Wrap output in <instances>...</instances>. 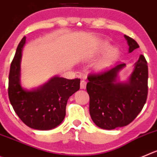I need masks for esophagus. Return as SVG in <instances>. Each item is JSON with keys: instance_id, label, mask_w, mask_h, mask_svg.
<instances>
[{"instance_id": "34e87169", "label": "esophagus", "mask_w": 157, "mask_h": 157, "mask_svg": "<svg viewBox=\"0 0 157 157\" xmlns=\"http://www.w3.org/2000/svg\"><path fill=\"white\" fill-rule=\"evenodd\" d=\"M80 87L82 89H85L86 88V82L85 80H82L80 82Z\"/></svg>"}]
</instances>
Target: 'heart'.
<instances>
[{
  "mask_svg": "<svg viewBox=\"0 0 157 157\" xmlns=\"http://www.w3.org/2000/svg\"><path fill=\"white\" fill-rule=\"evenodd\" d=\"M109 47V44L107 42H102L98 46V52H102L106 50ZM119 57V51L116 48H112L109 49L102 57L100 58L94 65V68L95 70H102L108 67L112 63L115 62Z\"/></svg>",
  "mask_w": 157,
  "mask_h": 157,
  "instance_id": "1",
  "label": "heart"
}]
</instances>
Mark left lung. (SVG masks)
Here are the masks:
<instances>
[{
  "mask_svg": "<svg viewBox=\"0 0 157 157\" xmlns=\"http://www.w3.org/2000/svg\"><path fill=\"white\" fill-rule=\"evenodd\" d=\"M129 53L140 48L134 39L124 35ZM126 64H117L99 74L88 76L89 113L93 122L103 129L127 126L144 106L148 94V66L143 55L134 64L128 79L120 82L119 71Z\"/></svg>",
  "mask_w": 157,
  "mask_h": 157,
  "instance_id": "1",
  "label": "left lung"
}]
</instances>
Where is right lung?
<instances>
[{
	"label": "right lung",
	"instance_id": "1",
	"mask_svg": "<svg viewBox=\"0 0 157 157\" xmlns=\"http://www.w3.org/2000/svg\"><path fill=\"white\" fill-rule=\"evenodd\" d=\"M26 42L23 38L10 64L8 96L16 114L30 128L49 130L64 120L67 101L80 88V79L55 75L39 87L25 89L21 82V62Z\"/></svg>",
	"mask_w": 157,
	"mask_h": 157
}]
</instances>
